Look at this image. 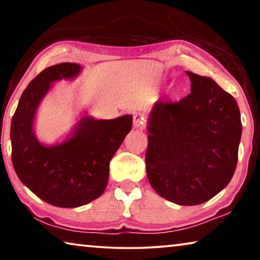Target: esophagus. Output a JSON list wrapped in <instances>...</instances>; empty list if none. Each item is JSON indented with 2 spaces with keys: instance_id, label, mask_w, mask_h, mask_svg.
Wrapping results in <instances>:
<instances>
[{
  "instance_id": "esophagus-1",
  "label": "esophagus",
  "mask_w": 260,
  "mask_h": 260,
  "mask_svg": "<svg viewBox=\"0 0 260 260\" xmlns=\"http://www.w3.org/2000/svg\"><path fill=\"white\" fill-rule=\"evenodd\" d=\"M133 125L135 128H144L146 127V117L141 113H136L134 114V119H133Z\"/></svg>"
}]
</instances>
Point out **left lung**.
Here are the masks:
<instances>
[{"instance_id":"1","label":"left lung","mask_w":260,"mask_h":260,"mask_svg":"<svg viewBox=\"0 0 260 260\" xmlns=\"http://www.w3.org/2000/svg\"><path fill=\"white\" fill-rule=\"evenodd\" d=\"M186 73L190 94L177 103L158 101L149 113L146 169L158 195L199 205L234 175L242 122L231 94L211 78Z\"/></svg>"}]
</instances>
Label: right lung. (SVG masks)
Listing matches in <instances>:
<instances>
[{
  "mask_svg": "<svg viewBox=\"0 0 260 260\" xmlns=\"http://www.w3.org/2000/svg\"><path fill=\"white\" fill-rule=\"evenodd\" d=\"M77 63L52 65L29 82L12 117V164L21 182L42 201L58 208H78L102 195L109 164L132 129L133 116L95 119L83 116L60 143H41L34 133L39 105L52 83L72 80L81 72Z\"/></svg>",
  "mask_w": 260,
  "mask_h": 260,
  "instance_id": "obj_1",
  "label": "right lung"
}]
</instances>
